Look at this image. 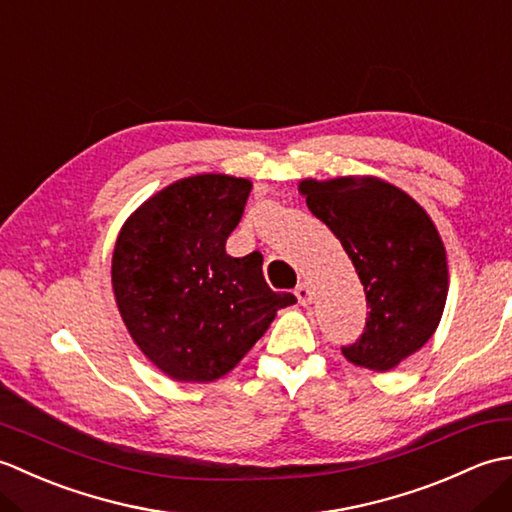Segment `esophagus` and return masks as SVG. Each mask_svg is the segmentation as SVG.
<instances>
[{
	"label": "esophagus",
	"instance_id": "obj_1",
	"mask_svg": "<svg viewBox=\"0 0 512 512\" xmlns=\"http://www.w3.org/2000/svg\"><path fill=\"white\" fill-rule=\"evenodd\" d=\"M295 295H297L301 306H310L312 299H314V290H312L310 284H306V281H301V284L295 290Z\"/></svg>",
	"mask_w": 512,
	"mask_h": 512
}]
</instances>
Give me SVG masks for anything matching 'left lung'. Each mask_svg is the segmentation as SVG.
Here are the masks:
<instances>
[{
  "label": "left lung",
  "instance_id": "left-lung-1",
  "mask_svg": "<svg viewBox=\"0 0 512 512\" xmlns=\"http://www.w3.org/2000/svg\"><path fill=\"white\" fill-rule=\"evenodd\" d=\"M299 193L343 244L365 288V332L341 347L343 356L389 372L416 354L442 319L449 266L436 224L411 195L372 176L308 178Z\"/></svg>",
  "mask_w": 512,
  "mask_h": 512
}]
</instances>
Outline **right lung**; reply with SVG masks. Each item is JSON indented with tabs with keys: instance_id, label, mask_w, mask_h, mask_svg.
Listing matches in <instances>:
<instances>
[{
	"instance_id": "add662e5",
	"label": "right lung",
	"mask_w": 512,
	"mask_h": 512,
	"mask_svg": "<svg viewBox=\"0 0 512 512\" xmlns=\"http://www.w3.org/2000/svg\"><path fill=\"white\" fill-rule=\"evenodd\" d=\"M250 189V180L224 173L176 180L140 204L116 237L112 288L125 328L180 383L231 372L277 310L297 303L268 288L262 253H226Z\"/></svg>"
}]
</instances>
